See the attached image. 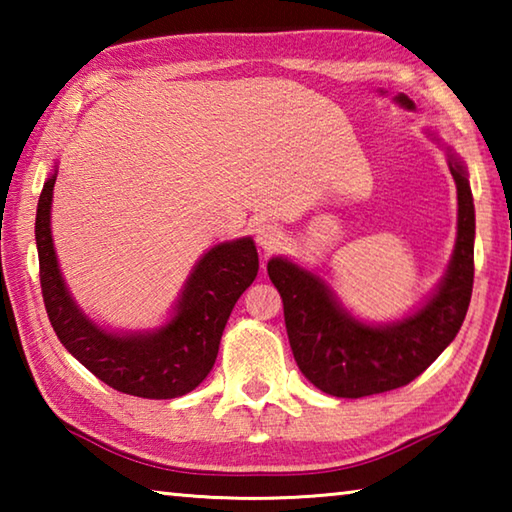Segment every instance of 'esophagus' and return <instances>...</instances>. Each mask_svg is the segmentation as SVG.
Segmentation results:
<instances>
[{"mask_svg":"<svg viewBox=\"0 0 512 512\" xmlns=\"http://www.w3.org/2000/svg\"><path fill=\"white\" fill-rule=\"evenodd\" d=\"M282 239H284L282 230L277 228L275 223H262V225H257L255 241H257L259 248L266 250V253H271V250H275L277 246H280Z\"/></svg>","mask_w":512,"mask_h":512,"instance_id":"obj_1","label":"esophagus"}]
</instances>
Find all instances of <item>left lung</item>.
<instances>
[{
  "instance_id": "8db88e82",
  "label": "left lung",
  "mask_w": 512,
  "mask_h": 512,
  "mask_svg": "<svg viewBox=\"0 0 512 512\" xmlns=\"http://www.w3.org/2000/svg\"><path fill=\"white\" fill-rule=\"evenodd\" d=\"M429 135L438 140L436 133ZM443 149L458 196L456 244L443 280L411 314L366 323L343 307L318 273L287 257L268 259L293 357L302 375L327 395L357 400L406 386L440 357L463 325L474 282V201L463 160L449 146Z\"/></svg>"
}]
</instances>
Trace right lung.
<instances>
[{
    "label": "right lung",
    "mask_w": 512,
    "mask_h": 512,
    "mask_svg": "<svg viewBox=\"0 0 512 512\" xmlns=\"http://www.w3.org/2000/svg\"><path fill=\"white\" fill-rule=\"evenodd\" d=\"M58 164L42 187L36 212L40 287L56 336L74 359L119 393L173 400L201 384L219 354L230 311L259 271L250 237L212 246L194 264L167 323L146 332H112L85 314L60 273L51 239V201Z\"/></svg>",
    "instance_id": "add662e5"
}]
</instances>
